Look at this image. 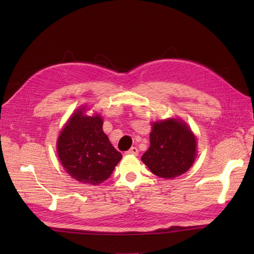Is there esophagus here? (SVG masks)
<instances>
[{"label":"esophagus","instance_id":"esophagus-1","mask_svg":"<svg viewBox=\"0 0 254 254\" xmlns=\"http://www.w3.org/2000/svg\"><path fill=\"white\" fill-rule=\"evenodd\" d=\"M127 155H137L138 154V149L136 147H131L126 152Z\"/></svg>","mask_w":254,"mask_h":254}]
</instances>
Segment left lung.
I'll list each match as a JSON object with an SVG mask.
<instances>
[{
  "mask_svg": "<svg viewBox=\"0 0 254 254\" xmlns=\"http://www.w3.org/2000/svg\"><path fill=\"white\" fill-rule=\"evenodd\" d=\"M150 146L142 161L154 175L172 179L185 174L196 157V138L180 119L154 122L149 134Z\"/></svg>",
  "mask_w": 254,
  "mask_h": 254,
  "instance_id": "obj_1",
  "label": "left lung"
}]
</instances>
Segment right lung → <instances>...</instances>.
<instances>
[{
	"mask_svg": "<svg viewBox=\"0 0 254 254\" xmlns=\"http://www.w3.org/2000/svg\"><path fill=\"white\" fill-rule=\"evenodd\" d=\"M84 110H76L63 127L57 142L58 155L75 180L98 186L111 176L122 155L102 131V118L85 116Z\"/></svg>",
	"mask_w": 254,
	"mask_h": 254,
	"instance_id": "obj_1",
	"label": "right lung"
}]
</instances>
